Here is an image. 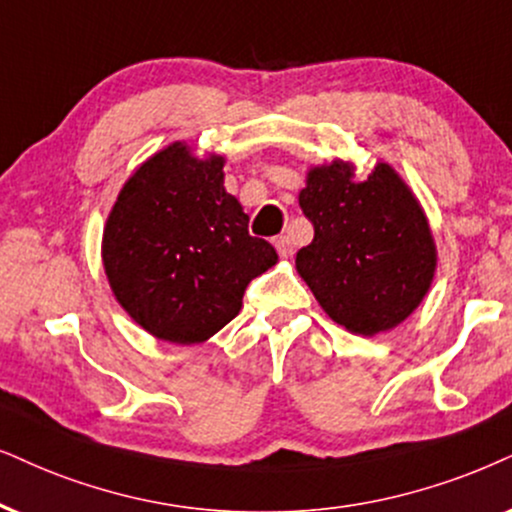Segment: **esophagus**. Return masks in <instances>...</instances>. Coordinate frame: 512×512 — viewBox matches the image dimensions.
I'll return each mask as SVG.
<instances>
[{"mask_svg": "<svg viewBox=\"0 0 512 512\" xmlns=\"http://www.w3.org/2000/svg\"><path fill=\"white\" fill-rule=\"evenodd\" d=\"M274 245H276L278 255H281V257L293 255V241H290V236H276Z\"/></svg>", "mask_w": 512, "mask_h": 512, "instance_id": "esophagus-1", "label": "esophagus"}]
</instances>
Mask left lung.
Segmentation results:
<instances>
[{
  "label": "left lung",
  "mask_w": 512,
  "mask_h": 512,
  "mask_svg": "<svg viewBox=\"0 0 512 512\" xmlns=\"http://www.w3.org/2000/svg\"><path fill=\"white\" fill-rule=\"evenodd\" d=\"M300 208L314 241L297 252L323 312L349 333L399 326L423 302L437 267L430 224L409 186L387 163L354 179L345 160L312 167Z\"/></svg>",
  "instance_id": "8db88e82"
}]
</instances>
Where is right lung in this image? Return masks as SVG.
Listing matches in <instances>:
<instances>
[{"instance_id": "right-lung-1", "label": "right lung", "mask_w": 512, "mask_h": 512, "mask_svg": "<svg viewBox=\"0 0 512 512\" xmlns=\"http://www.w3.org/2000/svg\"><path fill=\"white\" fill-rule=\"evenodd\" d=\"M224 158L174 141L139 167L103 229V269L115 300L158 340L196 345L243 307L252 278L274 267V245L248 234L224 189Z\"/></svg>"}]
</instances>
